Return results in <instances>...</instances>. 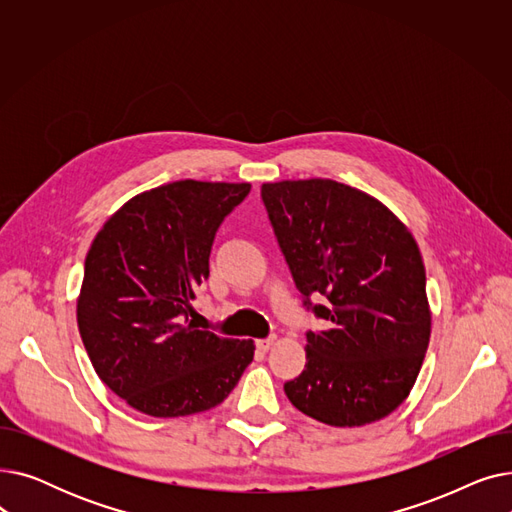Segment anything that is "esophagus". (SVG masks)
I'll list each match as a JSON object with an SVG mask.
<instances>
[{
  "instance_id": "34e87169",
  "label": "esophagus",
  "mask_w": 512,
  "mask_h": 512,
  "mask_svg": "<svg viewBox=\"0 0 512 512\" xmlns=\"http://www.w3.org/2000/svg\"><path fill=\"white\" fill-rule=\"evenodd\" d=\"M255 344H257V351L267 353V351H270V348L276 344V338H274V336H272V338H261V340H257Z\"/></svg>"
}]
</instances>
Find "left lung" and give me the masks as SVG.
I'll list each match as a JSON object with an SVG mask.
<instances>
[{
    "mask_svg": "<svg viewBox=\"0 0 512 512\" xmlns=\"http://www.w3.org/2000/svg\"><path fill=\"white\" fill-rule=\"evenodd\" d=\"M261 199L305 307L328 324L307 332L288 400L334 427L384 419L409 396L432 334L413 234L378 199L328 178L267 182ZM319 293L329 301L313 306Z\"/></svg>",
    "mask_w": 512,
    "mask_h": 512,
    "instance_id": "left-lung-1",
    "label": "left lung"
}]
</instances>
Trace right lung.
Instances as JSON below:
<instances>
[{
	"label": "right lung",
	"mask_w": 512,
	"mask_h": 512,
	"mask_svg": "<svg viewBox=\"0 0 512 512\" xmlns=\"http://www.w3.org/2000/svg\"><path fill=\"white\" fill-rule=\"evenodd\" d=\"M249 182L178 180L124 203L97 232L76 303L78 332L101 378L151 417L218 407L253 361V340L197 330V288L226 215Z\"/></svg>",
	"instance_id": "add662e5"
}]
</instances>
